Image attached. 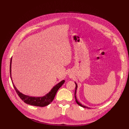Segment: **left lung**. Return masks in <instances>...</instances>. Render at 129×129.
<instances>
[{
	"instance_id": "obj_1",
	"label": "left lung",
	"mask_w": 129,
	"mask_h": 129,
	"mask_svg": "<svg viewBox=\"0 0 129 129\" xmlns=\"http://www.w3.org/2000/svg\"><path fill=\"white\" fill-rule=\"evenodd\" d=\"M75 85H76V87H75V95H74V96H75V101H76V103H77L79 105H80V106L83 107V108H87V109H90V108H88V107H87V106H84V105H82V104H80V103H79V101H78L77 99H76V90H77L78 85H77V84H76V83H75Z\"/></svg>"
}]
</instances>
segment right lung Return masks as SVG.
<instances>
[{"label": "right lung", "instance_id": "add662e5", "mask_svg": "<svg viewBox=\"0 0 129 129\" xmlns=\"http://www.w3.org/2000/svg\"><path fill=\"white\" fill-rule=\"evenodd\" d=\"M12 57L11 58L10 60V78L11 80H12V77H11V66H12ZM65 80H63L61 81H60L56 85H55L53 89L51 90V91L48 93L47 94H46L45 96H44L43 97H32V96H29L28 95H25L20 92H19L18 89L16 88L14 84L13 83L12 80V83L13 85V86L14 87L15 91L17 93V94L20 98L22 100L24 103H25L27 104H29V105H33V106H40V107H44L45 106L48 105L49 104H50L54 99L55 96V95L56 94V92L61 87L62 84L64 83Z\"/></svg>", "mask_w": 129, "mask_h": 129}]
</instances>
